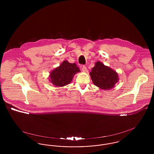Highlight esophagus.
Segmentation results:
<instances>
[{"label": "esophagus", "instance_id": "obj_1", "mask_svg": "<svg viewBox=\"0 0 154 154\" xmlns=\"http://www.w3.org/2000/svg\"><path fill=\"white\" fill-rule=\"evenodd\" d=\"M82 71L83 72H84V73H87V72H88V69H87V67L85 66H82Z\"/></svg>", "mask_w": 154, "mask_h": 154}]
</instances>
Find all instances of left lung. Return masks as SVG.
Returning <instances> with one entry per match:
<instances>
[{"mask_svg": "<svg viewBox=\"0 0 154 154\" xmlns=\"http://www.w3.org/2000/svg\"><path fill=\"white\" fill-rule=\"evenodd\" d=\"M89 74L94 85L104 90L114 88L119 81L117 72L100 61L96 62Z\"/></svg>", "mask_w": 154, "mask_h": 154, "instance_id": "8db88e82", "label": "left lung"}]
</instances>
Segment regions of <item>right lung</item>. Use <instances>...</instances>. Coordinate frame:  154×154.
Masks as SVG:
<instances>
[{"instance_id":"add662e5","label":"right lung","mask_w":154,"mask_h":154,"mask_svg":"<svg viewBox=\"0 0 154 154\" xmlns=\"http://www.w3.org/2000/svg\"><path fill=\"white\" fill-rule=\"evenodd\" d=\"M80 72L75 63H70L67 60H64L50 72L49 80L55 87H62L69 84L74 75Z\"/></svg>"}]
</instances>
